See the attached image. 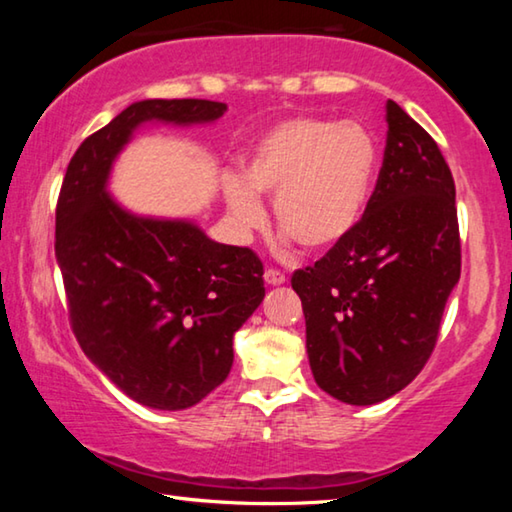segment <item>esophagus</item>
I'll list each match as a JSON object with an SVG mask.
<instances>
[{"instance_id": "1", "label": "esophagus", "mask_w": 512, "mask_h": 512, "mask_svg": "<svg viewBox=\"0 0 512 512\" xmlns=\"http://www.w3.org/2000/svg\"><path fill=\"white\" fill-rule=\"evenodd\" d=\"M264 280H266V284H271V287H277V284L287 282V277H284V273L277 271V268H266Z\"/></svg>"}]
</instances>
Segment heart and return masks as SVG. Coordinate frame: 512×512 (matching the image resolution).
I'll use <instances>...</instances> for the list:
<instances>
[{"mask_svg":"<svg viewBox=\"0 0 512 512\" xmlns=\"http://www.w3.org/2000/svg\"><path fill=\"white\" fill-rule=\"evenodd\" d=\"M377 164V142L366 126L293 117L259 137L244 180L225 178V203L239 228L250 232L266 223L257 196H271L277 225L318 253L339 246L359 225Z\"/></svg>","mask_w":512,"mask_h":512,"instance_id":"obj_1","label":"heart"}]
</instances>
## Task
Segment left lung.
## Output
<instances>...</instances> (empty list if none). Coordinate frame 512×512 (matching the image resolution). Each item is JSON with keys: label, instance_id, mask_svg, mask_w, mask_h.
I'll return each mask as SVG.
<instances>
[{"label": "left lung", "instance_id": "obj_1", "mask_svg": "<svg viewBox=\"0 0 512 512\" xmlns=\"http://www.w3.org/2000/svg\"><path fill=\"white\" fill-rule=\"evenodd\" d=\"M375 192L348 239L291 275L316 384L345 404H375L420 375L461 277L452 171L395 101Z\"/></svg>", "mask_w": 512, "mask_h": 512}]
</instances>
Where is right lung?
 Returning a JSON list of instances; mask_svg holds the SVG:
<instances>
[{
    "label": "right lung",
    "mask_w": 512,
    "mask_h": 512,
    "mask_svg": "<svg viewBox=\"0 0 512 512\" xmlns=\"http://www.w3.org/2000/svg\"><path fill=\"white\" fill-rule=\"evenodd\" d=\"M223 112L207 99L133 103L85 137L58 194L54 246L72 332L112 384L151 409H189L223 384L232 336L264 300V264L189 221L121 210L106 180L144 121L201 124Z\"/></svg>",
    "instance_id": "add662e5"
}]
</instances>
